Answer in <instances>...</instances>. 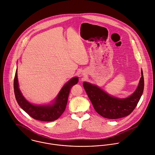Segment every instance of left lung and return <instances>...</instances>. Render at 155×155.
Masks as SVG:
<instances>
[{
  "instance_id": "left-lung-1",
  "label": "left lung",
  "mask_w": 155,
  "mask_h": 155,
  "mask_svg": "<svg viewBox=\"0 0 155 155\" xmlns=\"http://www.w3.org/2000/svg\"><path fill=\"white\" fill-rule=\"evenodd\" d=\"M83 87L95 111L108 119H118L130 115L137 106L144 91V81L141 77L135 91L126 98H119L108 94L95 84L83 83Z\"/></svg>"
}]
</instances>
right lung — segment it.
<instances>
[{
    "mask_svg": "<svg viewBox=\"0 0 155 155\" xmlns=\"http://www.w3.org/2000/svg\"><path fill=\"white\" fill-rule=\"evenodd\" d=\"M78 81V77L70 79L63 86L52 104H34L25 99L19 89L17 69L14 80L15 97L18 104L31 117L42 121H52L57 120L65 110L70 89L74 85L77 84Z\"/></svg>",
    "mask_w": 155,
    "mask_h": 155,
    "instance_id": "1",
    "label": "right lung"
}]
</instances>
